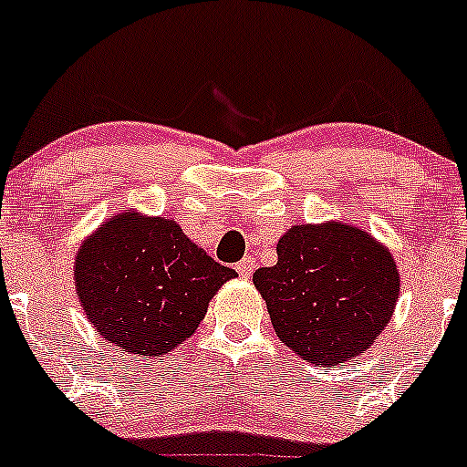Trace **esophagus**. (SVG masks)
<instances>
[{
  "instance_id": "34e87169",
  "label": "esophagus",
  "mask_w": 467,
  "mask_h": 467,
  "mask_svg": "<svg viewBox=\"0 0 467 467\" xmlns=\"http://www.w3.org/2000/svg\"><path fill=\"white\" fill-rule=\"evenodd\" d=\"M254 269H255V260L252 255H244V258L235 265V272L240 274V278H249V275L254 274Z\"/></svg>"
}]
</instances>
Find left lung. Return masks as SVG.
Returning a JSON list of instances; mask_svg holds the SVG:
<instances>
[{
    "instance_id": "8db88e82",
    "label": "left lung",
    "mask_w": 467,
    "mask_h": 467,
    "mask_svg": "<svg viewBox=\"0 0 467 467\" xmlns=\"http://www.w3.org/2000/svg\"><path fill=\"white\" fill-rule=\"evenodd\" d=\"M275 254L274 267L254 274L275 336L316 365L368 352L399 303L392 252L368 229L325 220L294 224L280 235Z\"/></svg>"
}]
</instances>
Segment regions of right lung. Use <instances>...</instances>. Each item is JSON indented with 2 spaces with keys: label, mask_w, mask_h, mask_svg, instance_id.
I'll list each match as a JSON object with an SVG mask.
<instances>
[{
  "label": "right lung",
  "mask_w": 467,
  "mask_h": 467,
  "mask_svg": "<svg viewBox=\"0 0 467 467\" xmlns=\"http://www.w3.org/2000/svg\"><path fill=\"white\" fill-rule=\"evenodd\" d=\"M234 269L215 263L171 218L113 213L84 238L73 280L88 323L122 352L144 358L187 340Z\"/></svg>",
  "instance_id": "right-lung-1"
}]
</instances>
